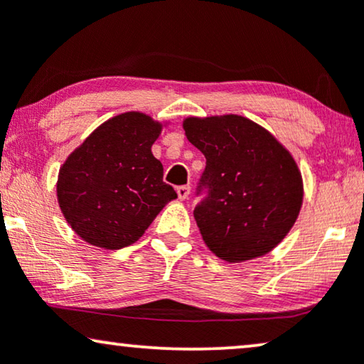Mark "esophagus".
I'll return each mask as SVG.
<instances>
[{
	"label": "esophagus",
	"mask_w": 364,
	"mask_h": 364,
	"mask_svg": "<svg viewBox=\"0 0 364 364\" xmlns=\"http://www.w3.org/2000/svg\"><path fill=\"white\" fill-rule=\"evenodd\" d=\"M188 193H191V186H178L177 187V196L181 200H186L188 197Z\"/></svg>",
	"instance_id": "obj_1"
}]
</instances>
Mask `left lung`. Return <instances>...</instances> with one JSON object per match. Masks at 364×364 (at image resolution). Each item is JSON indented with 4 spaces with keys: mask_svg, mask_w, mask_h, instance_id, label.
I'll use <instances>...</instances> for the list:
<instances>
[{
    "mask_svg": "<svg viewBox=\"0 0 364 364\" xmlns=\"http://www.w3.org/2000/svg\"><path fill=\"white\" fill-rule=\"evenodd\" d=\"M183 129L205 156L193 217L207 247L227 262L265 255L290 232L301 207L293 157L242 116L188 117Z\"/></svg>",
    "mask_w": 364,
    "mask_h": 364,
    "instance_id": "left-lung-1",
    "label": "left lung"
}]
</instances>
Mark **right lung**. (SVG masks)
<instances>
[{"mask_svg":"<svg viewBox=\"0 0 364 364\" xmlns=\"http://www.w3.org/2000/svg\"><path fill=\"white\" fill-rule=\"evenodd\" d=\"M161 124L126 112L99 126L63 164L59 207L74 232L92 245L117 250L144 235L177 197L152 156Z\"/></svg>","mask_w":364,"mask_h":364,"instance_id":"1","label":"right lung"}]
</instances>
